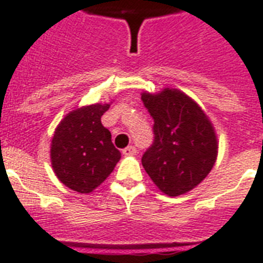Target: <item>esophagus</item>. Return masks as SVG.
<instances>
[{
	"label": "esophagus",
	"mask_w": 263,
	"mask_h": 263,
	"mask_svg": "<svg viewBox=\"0 0 263 263\" xmlns=\"http://www.w3.org/2000/svg\"><path fill=\"white\" fill-rule=\"evenodd\" d=\"M123 154L125 157H134V155H136V148L134 146H128L123 150Z\"/></svg>",
	"instance_id": "obj_1"
}]
</instances>
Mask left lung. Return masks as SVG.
Returning <instances> with one entry per match:
<instances>
[{"label":"left lung","mask_w":263,"mask_h":263,"mask_svg":"<svg viewBox=\"0 0 263 263\" xmlns=\"http://www.w3.org/2000/svg\"><path fill=\"white\" fill-rule=\"evenodd\" d=\"M154 119V143L142 165L158 189L176 197L196 187L212 170L217 138L204 110L189 96L166 87L161 93H142Z\"/></svg>","instance_id":"1"}]
</instances>
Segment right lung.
<instances>
[{"label":"right lung","mask_w":263,"mask_h":263,"mask_svg":"<svg viewBox=\"0 0 263 263\" xmlns=\"http://www.w3.org/2000/svg\"><path fill=\"white\" fill-rule=\"evenodd\" d=\"M109 104H93L71 110L55 129L51 165L58 180L78 193L100 186L120 161L112 135L101 124Z\"/></svg>","instance_id":"right-lung-1"}]
</instances>
